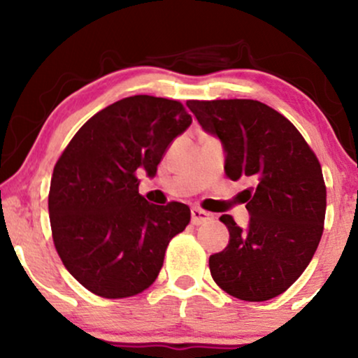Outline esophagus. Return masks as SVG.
<instances>
[{"mask_svg":"<svg viewBox=\"0 0 358 358\" xmlns=\"http://www.w3.org/2000/svg\"><path fill=\"white\" fill-rule=\"evenodd\" d=\"M210 217H212V213L205 212V210H202V208H196V207L192 208V224L193 225L205 224L207 220H210Z\"/></svg>","mask_w":358,"mask_h":358,"instance_id":"obj_1","label":"esophagus"}]
</instances>
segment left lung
Returning <instances> with one entry per match:
<instances>
[{
  "mask_svg": "<svg viewBox=\"0 0 358 358\" xmlns=\"http://www.w3.org/2000/svg\"><path fill=\"white\" fill-rule=\"evenodd\" d=\"M207 133L225 150V175L248 176L249 227L222 215L231 239L208 259L213 281L244 301H268L310 264L323 234L327 187L322 165L293 122L252 99L187 101Z\"/></svg>",
  "mask_w": 358,
  "mask_h": 358,
  "instance_id": "1",
  "label": "left lung"
}]
</instances>
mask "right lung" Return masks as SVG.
<instances>
[{"label":"right lung","instance_id":"1","mask_svg":"<svg viewBox=\"0 0 358 358\" xmlns=\"http://www.w3.org/2000/svg\"><path fill=\"white\" fill-rule=\"evenodd\" d=\"M190 124L182 102L126 97L94 114L57 159L48 192L53 244L90 293L129 298L158 278L190 208L148 203L138 171L155 176L166 148Z\"/></svg>","mask_w":358,"mask_h":358}]
</instances>
